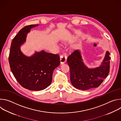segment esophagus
<instances>
[{
	"instance_id": "obj_1",
	"label": "esophagus",
	"mask_w": 121,
	"mask_h": 121,
	"mask_svg": "<svg viewBox=\"0 0 121 121\" xmlns=\"http://www.w3.org/2000/svg\"><path fill=\"white\" fill-rule=\"evenodd\" d=\"M60 63L61 64H63L66 63L67 60V56L65 55H63L60 56Z\"/></svg>"
}]
</instances>
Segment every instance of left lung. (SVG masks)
I'll return each mask as SVG.
<instances>
[{
  "instance_id": "obj_1",
  "label": "left lung",
  "mask_w": 121,
  "mask_h": 121,
  "mask_svg": "<svg viewBox=\"0 0 121 121\" xmlns=\"http://www.w3.org/2000/svg\"><path fill=\"white\" fill-rule=\"evenodd\" d=\"M110 55L109 52L106 51L100 65L90 68L84 63L80 50L75 51L67 60L70 68V81L72 85L81 90L98 87L109 73Z\"/></svg>"
}]
</instances>
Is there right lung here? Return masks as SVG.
<instances>
[{"label": "right lung", "instance_id": "1", "mask_svg": "<svg viewBox=\"0 0 121 121\" xmlns=\"http://www.w3.org/2000/svg\"><path fill=\"white\" fill-rule=\"evenodd\" d=\"M38 24L26 26L21 29L12 41L9 61L14 77L23 88L40 91L46 89L52 80L55 69L60 65L58 55L44 51L35 52L31 56L22 53L21 46L26 40L27 34Z\"/></svg>", "mask_w": 121, "mask_h": 121}]
</instances>
